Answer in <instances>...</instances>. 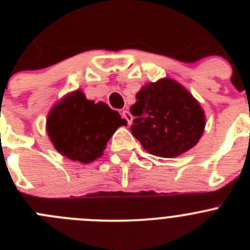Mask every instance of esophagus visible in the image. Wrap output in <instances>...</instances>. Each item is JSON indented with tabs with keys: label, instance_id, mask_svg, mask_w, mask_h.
Wrapping results in <instances>:
<instances>
[{
	"label": "esophagus",
	"instance_id": "obj_1",
	"mask_svg": "<svg viewBox=\"0 0 250 250\" xmlns=\"http://www.w3.org/2000/svg\"><path fill=\"white\" fill-rule=\"evenodd\" d=\"M121 115H123V118L127 121V124H129V125L132 123V116H131V114L127 111V110H123V114Z\"/></svg>",
	"mask_w": 250,
	"mask_h": 250
}]
</instances>
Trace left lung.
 Masks as SVG:
<instances>
[{
	"label": "left lung",
	"mask_w": 250,
	"mask_h": 250,
	"mask_svg": "<svg viewBox=\"0 0 250 250\" xmlns=\"http://www.w3.org/2000/svg\"><path fill=\"white\" fill-rule=\"evenodd\" d=\"M130 112L135 116L131 134L147 152L160 158H175L190 150L205 129L200 104L169 77L143 86Z\"/></svg>",
	"instance_id": "obj_1"
}]
</instances>
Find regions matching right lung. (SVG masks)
<instances>
[{
    "label": "right lung",
    "mask_w": 250,
    "mask_h": 250,
    "mask_svg": "<svg viewBox=\"0 0 250 250\" xmlns=\"http://www.w3.org/2000/svg\"><path fill=\"white\" fill-rule=\"evenodd\" d=\"M126 120L103 101L87 100L81 90L65 95L50 110L46 131L65 158L87 164L103 156L107 141Z\"/></svg>",
    "instance_id": "add662e5"
}]
</instances>
